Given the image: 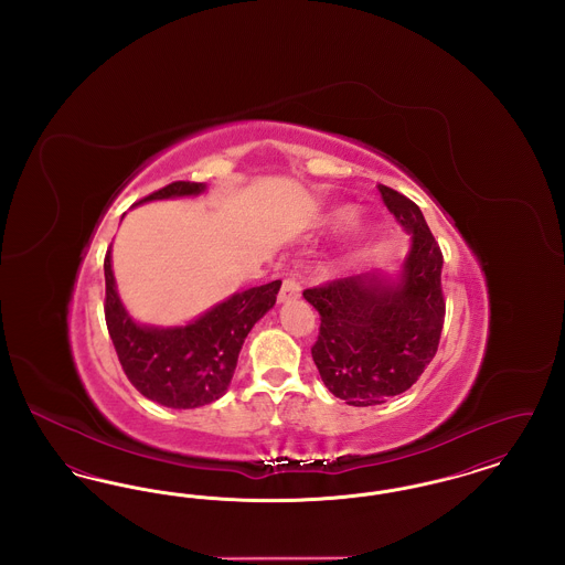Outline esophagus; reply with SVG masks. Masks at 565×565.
<instances>
[{"label":"esophagus","mask_w":565,"mask_h":565,"mask_svg":"<svg viewBox=\"0 0 565 565\" xmlns=\"http://www.w3.org/2000/svg\"><path fill=\"white\" fill-rule=\"evenodd\" d=\"M300 284H298V279L296 277H286L284 281H281V290H279V295H277V300L279 302H288V300H292V298H298L300 296Z\"/></svg>","instance_id":"esophagus-1"}]
</instances>
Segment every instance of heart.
Segmentation results:
<instances>
[{"label": "heart", "instance_id": "obj_1", "mask_svg": "<svg viewBox=\"0 0 565 565\" xmlns=\"http://www.w3.org/2000/svg\"><path fill=\"white\" fill-rule=\"evenodd\" d=\"M350 212H348V210H343V212H339V214H337V220H348V217H350Z\"/></svg>", "mask_w": 565, "mask_h": 565}]
</instances>
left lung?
<instances>
[{
  "mask_svg": "<svg viewBox=\"0 0 565 565\" xmlns=\"http://www.w3.org/2000/svg\"><path fill=\"white\" fill-rule=\"evenodd\" d=\"M387 210L413 235L398 284L355 275L307 288L320 313L313 362L326 387L351 406L385 403L406 392L438 350L445 322L443 252L422 210L379 184Z\"/></svg>",
  "mask_w": 565,
  "mask_h": 565,
  "instance_id": "8db88e82",
  "label": "left lung"
}]
</instances>
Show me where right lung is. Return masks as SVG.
<instances>
[{
    "instance_id": "1",
    "label": "right lung",
    "mask_w": 565,
    "mask_h": 565,
    "mask_svg": "<svg viewBox=\"0 0 565 565\" xmlns=\"http://www.w3.org/2000/svg\"><path fill=\"white\" fill-rule=\"evenodd\" d=\"M203 190L205 184L199 182H171L139 203L199 194ZM104 311L120 366L139 394L169 408H196L214 403L226 392L247 332L275 305L281 286L275 279L243 290L215 305L196 322L161 330L137 326L127 316L116 295L109 249L104 258Z\"/></svg>"
}]
</instances>
